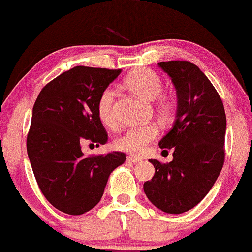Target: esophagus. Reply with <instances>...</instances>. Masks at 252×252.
<instances>
[{
  "instance_id": "1",
  "label": "esophagus",
  "mask_w": 252,
  "mask_h": 252,
  "mask_svg": "<svg viewBox=\"0 0 252 252\" xmlns=\"http://www.w3.org/2000/svg\"><path fill=\"white\" fill-rule=\"evenodd\" d=\"M127 161L128 162H139V161H142V158H139V157H133V155H131V157H128L127 158Z\"/></svg>"
}]
</instances>
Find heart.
<instances>
[{
    "label": "heart",
    "instance_id": "b5f03b06",
    "mask_svg": "<svg viewBox=\"0 0 252 252\" xmlns=\"http://www.w3.org/2000/svg\"><path fill=\"white\" fill-rule=\"evenodd\" d=\"M125 85L132 92L147 100H154L161 94L162 81L154 71L149 69H138L132 71L126 77ZM116 92L113 87H107L97 102V114L100 123L107 127H114L116 124ZM159 109L162 114H168L171 105L167 100L161 99L159 102ZM159 129L153 124L143 126H136L127 128L119 138H116L115 145L124 152L132 154H143L148 144L155 139Z\"/></svg>",
    "mask_w": 252,
    "mask_h": 252
}]
</instances>
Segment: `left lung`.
<instances>
[{
    "mask_svg": "<svg viewBox=\"0 0 252 252\" xmlns=\"http://www.w3.org/2000/svg\"><path fill=\"white\" fill-rule=\"evenodd\" d=\"M177 94V111L172 128L159 142L173 160L155 167L152 181L144 183L147 198L166 214H183L206 196L224 162L227 120L216 88L195 64L186 61L160 62Z\"/></svg>",
    "mask_w": 252,
    "mask_h": 252,
    "instance_id": "obj_1",
    "label": "left lung"
}]
</instances>
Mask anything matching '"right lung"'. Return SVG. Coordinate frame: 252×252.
Returning a JSON list of instances; mask_svg holds the SVG:
<instances>
[{"label": "right lung", "instance_id": "right-lung-1", "mask_svg": "<svg viewBox=\"0 0 252 252\" xmlns=\"http://www.w3.org/2000/svg\"><path fill=\"white\" fill-rule=\"evenodd\" d=\"M120 72L75 66L46 85L33 104L28 157L41 191L59 211L82 215L93 209L110 173L125 162V153L85 157L81 150L84 143L108 142L97 102Z\"/></svg>", "mask_w": 252, "mask_h": 252}]
</instances>
